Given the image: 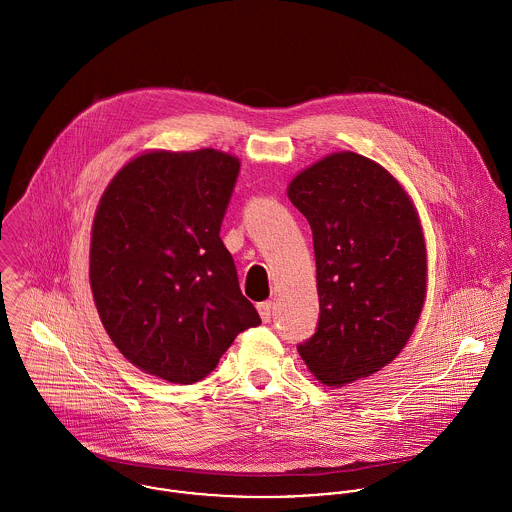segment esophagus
<instances>
[{"instance_id":"34e87169","label":"esophagus","mask_w":512,"mask_h":512,"mask_svg":"<svg viewBox=\"0 0 512 512\" xmlns=\"http://www.w3.org/2000/svg\"><path fill=\"white\" fill-rule=\"evenodd\" d=\"M272 309H274V303H272V301H262V303H258V313H260V317H262L264 323H268V321L272 319Z\"/></svg>"}]
</instances>
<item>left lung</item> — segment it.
I'll return each mask as SVG.
<instances>
[{"mask_svg":"<svg viewBox=\"0 0 512 512\" xmlns=\"http://www.w3.org/2000/svg\"><path fill=\"white\" fill-rule=\"evenodd\" d=\"M288 197L313 232L319 321L297 351L325 386L396 359L426 299V244L402 185L353 151L295 175Z\"/></svg>","mask_w":512,"mask_h":512,"instance_id":"obj_1","label":"left lung"}]
</instances>
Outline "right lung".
Instances as JSON below:
<instances>
[{
  "label": "right lung",
  "instance_id": "right-lung-1",
  "mask_svg": "<svg viewBox=\"0 0 512 512\" xmlns=\"http://www.w3.org/2000/svg\"><path fill=\"white\" fill-rule=\"evenodd\" d=\"M240 161L219 149L149 151L106 187L92 224L90 288L118 351L175 384L203 380L260 325L220 240Z\"/></svg>",
  "mask_w": 512,
  "mask_h": 512
}]
</instances>
